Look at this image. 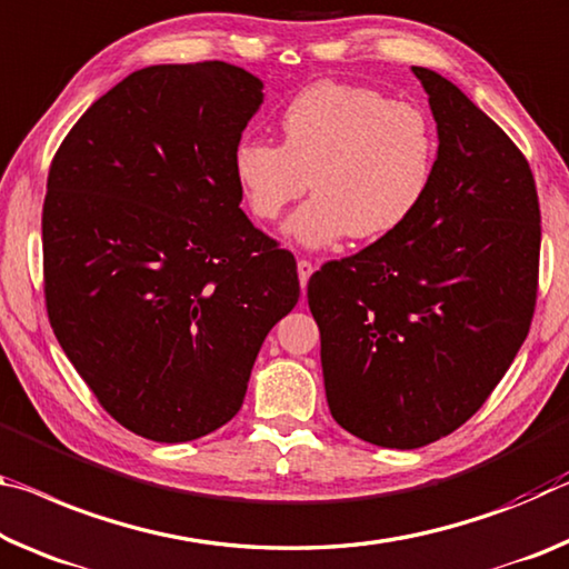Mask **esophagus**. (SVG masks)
I'll return each mask as SVG.
<instances>
[{
  "label": "esophagus",
  "mask_w": 569,
  "mask_h": 569,
  "mask_svg": "<svg viewBox=\"0 0 569 569\" xmlns=\"http://www.w3.org/2000/svg\"><path fill=\"white\" fill-rule=\"evenodd\" d=\"M296 268H299V281H301V288H306V283H309V278H311V273H313V263H311V260L301 258L299 263H296Z\"/></svg>",
  "instance_id": "esophagus-1"
}]
</instances>
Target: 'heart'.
<instances>
[{"label":"heart","instance_id":"b5f03b06","mask_svg":"<svg viewBox=\"0 0 569 569\" xmlns=\"http://www.w3.org/2000/svg\"><path fill=\"white\" fill-rule=\"evenodd\" d=\"M283 143L246 137L232 174L252 218L273 222L311 189L288 232L306 248L347 236H392L426 200L438 161L436 126L422 108L380 90L313 83L283 106Z\"/></svg>","mask_w":569,"mask_h":569}]
</instances>
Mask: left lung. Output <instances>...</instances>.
Masks as SVG:
<instances>
[{
    "label": "left lung",
    "instance_id": "left-lung-1",
    "mask_svg": "<svg viewBox=\"0 0 569 569\" xmlns=\"http://www.w3.org/2000/svg\"><path fill=\"white\" fill-rule=\"evenodd\" d=\"M412 73L438 123L426 200L309 281L333 420L400 450L461 428L507 375L535 317L542 242L517 143L450 80Z\"/></svg>",
    "mask_w": 569,
    "mask_h": 569
}]
</instances>
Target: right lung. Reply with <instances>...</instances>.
<instances>
[{
	"mask_svg": "<svg viewBox=\"0 0 569 569\" xmlns=\"http://www.w3.org/2000/svg\"><path fill=\"white\" fill-rule=\"evenodd\" d=\"M263 83L230 62L151 66L62 139L42 204L44 306L101 408L157 443L236 418L299 301L291 252L240 210L232 151Z\"/></svg>",
	"mask_w": 569,
	"mask_h": 569,
	"instance_id": "obj_1",
	"label": "right lung"
}]
</instances>
